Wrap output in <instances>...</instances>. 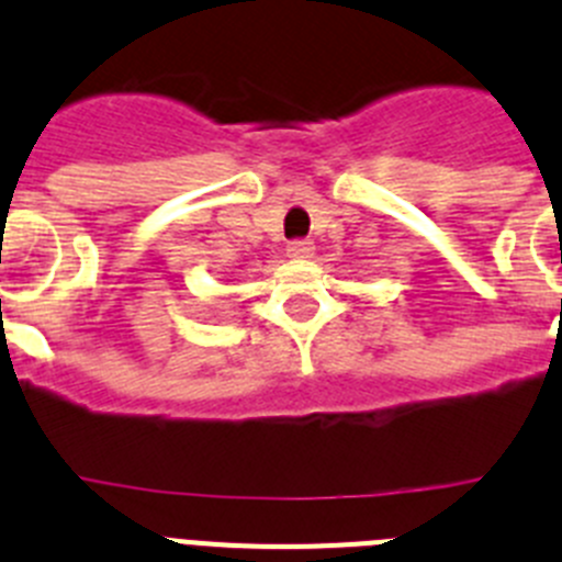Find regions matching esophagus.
I'll return each mask as SVG.
<instances>
[{
  "label": "esophagus",
  "mask_w": 562,
  "mask_h": 562,
  "mask_svg": "<svg viewBox=\"0 0 562 562\" xmlns=\"http://www.w3.org/2000/svg\"><path fill=\"white\" fill-rule=\"evenodd\" d=\"M285 251L288 257H293V260H305V257L313 255V244L311 240H291Z\"/></svg>",
  "instance_id": "34e87169"
}]
</instances>
